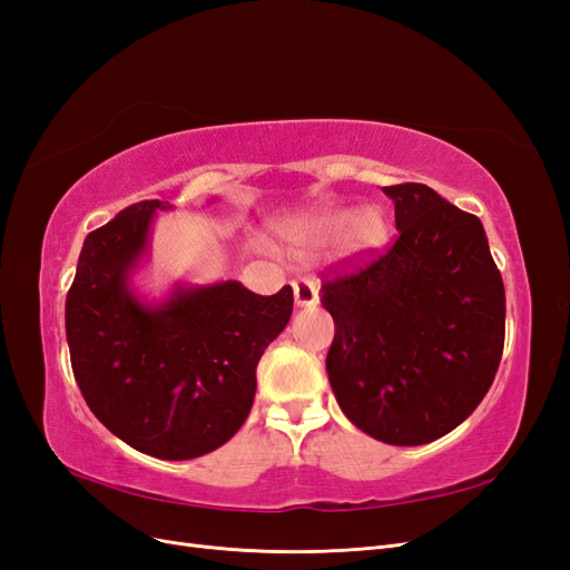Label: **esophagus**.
Instances as JSON below:
<instances>
[{"instance_id":"1","label":"esophagus","mask_w":570,"mask_h":570,"mask_svg":"<svg viewBox=\"0 0 570 570\" xmlns=\"http://www.w3.org/2000/svg\"><path fill=\"white\" fill-rule=\"evenodd\" d=\"M292 289H295V304L297 306H316L318 304V287L314 281L299 278L292 283Z\"/></svg>"}]
</instances>
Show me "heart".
Here are the masks:
<instances>
[{
	"mask_svg": "<svg viewBox=\"0 0 570 570\" xmlns=\"http://www.w3.org/2000/svg\"><path fill=\"white\" fill-rule=\"evenodd\" d=\"M333 235H337V245L344 254L368 252L387 237V218L377 206H361L356 212L340 206H314L312 212L289 218L281 228L285 245L297 254Z\"/></svg>",
	"mask_w": 570,
	"mask_h": 570,
	"instance_id": "1",
	"label": "heart"
}]
</instances>
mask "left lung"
Masks as SVG:
<instances>
[{"label": "left lung", "instance_id": "8db88e82", "mask_svg": "<svg viewBox=\"0 0 570 570\" xmlns=\"http://www.w3.org/2000/svg\"><path fill=\"white\" fill-rule=\"evenodd\" d=\"M400 237L321 285L335 340L325 358L340 409L366 435L416 446L463 423L504 350V283L478 216L433 187H383Z\"/></svg>", "mask_w": 570, "mask_h": 570}]
</instances>
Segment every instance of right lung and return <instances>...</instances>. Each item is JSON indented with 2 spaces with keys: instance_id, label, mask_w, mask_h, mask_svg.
Segmentation results:
<instances>
[{
  "instance_id": "1",
  "label": "right lung",
  "mask_w": 570,
  "mask_h": 570,
  "mask_svg": "<svg viewBox=\"0 0 570 570\" xmlns=\"http://www.w3.org/2000/svg\"><path fill=\"white\" fill-rule=\"evenodd\" d=\"M140 202L85 237L66 297L76 383L132 450L185 461L226 444L249 416L256 366L292 316V287L262 297L237 281L176 283L147 299L132 275L149 258L157 212Z\"/></svg>"
}]
</instances>
